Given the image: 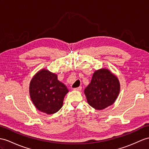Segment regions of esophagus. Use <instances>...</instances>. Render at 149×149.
Instances as JSON below:
<instances>
[{"mask_svg":"<svg viewBox=\"0 0 149 149\" xmlns=\"http://www.w3.org/2000/svg\"><path fill=\"white\" fill-rule=\"evenodd\" d=\"M81 89H82L81 86H79V87H77V88H73L74 90H77V91H80V90H81Z\"/></svg>","mask_w":149,"mask_h":149,"instance_id":"34e87169","label":"esophagus"}]
</instances>
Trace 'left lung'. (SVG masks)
I'll use <instances>...</instances> for the list:
<instances>
[{"mask_svg":"<svg viewBox=\"0 0 149 149\" xmlns=\"http://www.w3.org/2000/svg\"><path fill=\"white\" fill-rule=\"evenodd\" d=\"M120 90L118 78L107 69L97 70L84 93L90 106L102 110L113 104Z\"/></svg>","mask_w":149,"mask_h":149,"instance_id":"8db88e82","label":"left lung"}]
</instances>
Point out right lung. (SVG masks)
Here are the masks:
<instances>
[{"instance_id":"1","label":"right lung","mask_w":149,"mask_h":149,"mask_svg":"<svg viewBox=\"0 0 149 149\" xmlns=\"http://www.w3.org/2000/svg\"><path fill=\"white\" fill-rule=\"evenodd\" d=\"M68 89L57 79V75L42 69L31 79L30 95L34 106L47 114L56 113L62 107Z\"/></svg>"}]
</instances>
